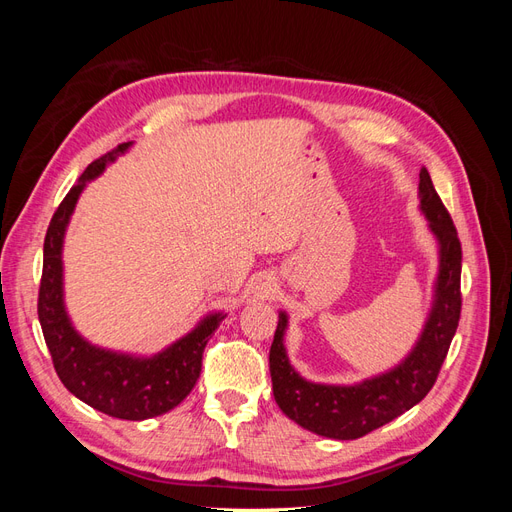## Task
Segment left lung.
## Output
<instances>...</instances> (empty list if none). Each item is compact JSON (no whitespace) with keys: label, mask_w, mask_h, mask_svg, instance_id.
Wrapping results in <instances>:
<instances>
[{"label":"left lung","mask_w":512,"mask_h":512,"mask_svg":"<svg viewBox=\"0 0 512 512\" xmlns=\"http://www.w3.org/2000/svg\"><path fill=\"white\" fill-rule=\"evenodd\" d=\"M418 179L421 209L440 243V271L429 320L404 363L354 386L307 382L288 363L284 348L288 320L280 314L269 352L273 395L288 418L318 436L356 440L391 423L431 391L451 348L461 316V241L425 166Z\"/></svg>","instance_id":"left-lung-1"}]
</instances>
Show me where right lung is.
Wrapping results in <instances>:
<instances>
[{
    "mask_svg": "<svg viewBox=\"0 0 512 512\" xmlns=\"http://www.w3.org/2000/svg\"><path fill=\"white\" fill-rule=\"evenodd\" d=\"M130 147L121 143L91 162L66 198L53 213L44 237V260L38 290V318L53 367L66 389L108 416L143 421L179 406L190 395L203 367L205 346L224 320L222 314L207 316L177 344L151 359H134L128 354L100 350L87 344L72 329L64 309L61 290V243L76 200L85 183L102 173L106 162Z\"/></svg>",
    "mask_w": 512,
    "mask_h": 512,
    "instance_id": "right-lung-1",
    "label": "right lung"
}]
</instances>
